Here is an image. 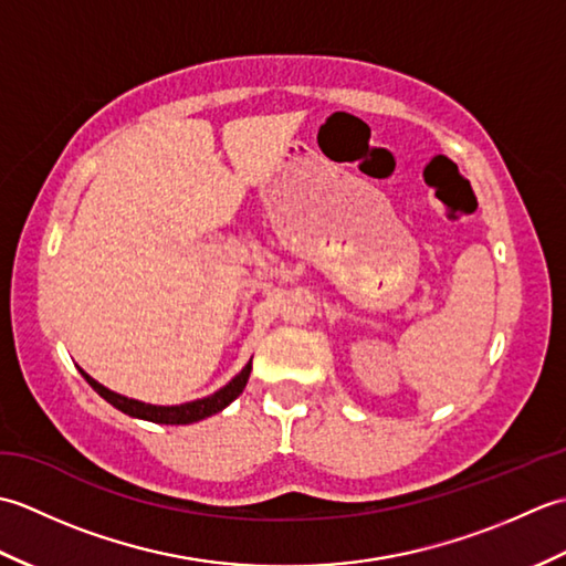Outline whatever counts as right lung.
I'll return each instance as SVG.
<instances>
[{"instance_id":"right-lung-1","label":"right lung","mask_w":566,"mask_h":566,"mask_svg":"<svg viewBox=\"0 0 566 566\" xmlns=\"http://www.w3.org/2000/svg\"><path fill=\"white\" fill-rule=\"evenodd\" d=\"M252 369V359L243 367V371L233 379L228 381L221 391H216L213 396H207V399L199 401H189V403H179V406H153V403H143L136 399H126L122 394H114L106 387H102L99 381H94L87 371H82V377L90 381V387L97 391L102 399L109 401L112 406H116L118 411H124L134 418H143V420H153V423H165V426H187V423H197L201 418H209L213 413L223 411V408L231 403L233 399H238L243 394L248 377Z\"/></svg>"}]
</instances>
